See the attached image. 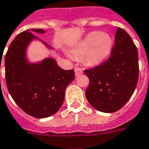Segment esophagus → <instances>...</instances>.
<instances>
[{
    "label": "esophagus",
    "instance_id": "1",
    "mask_svg": "<svg viewBox=\"0 0 149 149\" xmlns=\"http://www.w3.org/2000/svg\"><path fill=\"white\" fill-rule=\"evenodd\" d=\"M82 72H83V71H82V69L81 68H75V74L77 75V76L79 74H81Z\"/></svg>",
    "mask_w": 149,
    "mask_h": 149
}]
</instances>
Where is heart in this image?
<instances>
[{
    "label": "heart",
    "mask_w": 149,
    "mask_h": 149,
    "mask_svg": "<svg viewBox=\"0 0 149 149\" xmlns=\"http://www.w3.org/2000/svg\"><path fill=\"white\" fill-rule=\"evenodd\" d=\"M114 40L111 35L100 31L89 33L72 52L76 56H85V60L89 64L102 62L111 53Z\"/></svg>",
    "instance_id": "heart-1"
}]
</instances>
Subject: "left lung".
I'll return each instance as SVG.
<instances>
[{
	"instance_id": "1",
	"label": "left lung",
	"mask_w": 149,
	"mask_h": 149,
	"mask_svg": "<svg viewBox=\"0 0 149 149\" xmlns=\"http://www.w3.org/2000/svg\"><path fill=\"white\" fill-rule=\"evenodd\" d=\"M84 72L89 79L85 96L91 106L106 113L121 109L133 94L139 78L138 51L130 35L118 27L110 57Z\"/></svg>"
}]
</instances>
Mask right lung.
Instances as JSON below:
<instances>
[{"label":"right lung","instance_id":"obj_1","mask_svg":"<svg viewBox=\"0 0 149 149\" xmlns=\"http://www.w3.org/2000/svg\"><path fill=\"white\" fill-rule=\"evenodd\" d=\"M31 31L44 33L42 29ZM33 38L35 36L27 30L10 43L5 56L6 85L24 112L35 118H47L60 110L66 87L73 81L75 72L73 69H62L52 58L39 64H28L26 49Z\"/></svg>","mask_w":149,"mask_h":149}]
</instances>
